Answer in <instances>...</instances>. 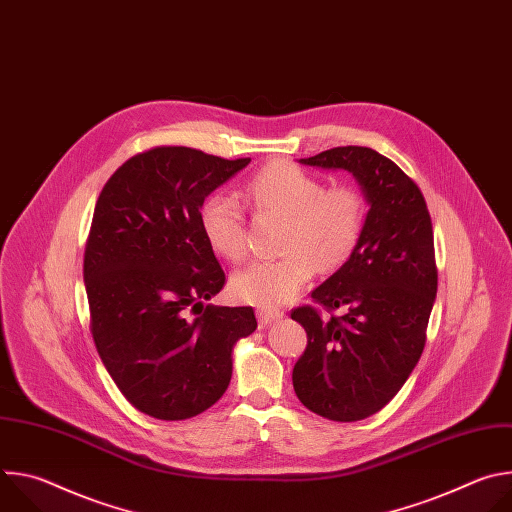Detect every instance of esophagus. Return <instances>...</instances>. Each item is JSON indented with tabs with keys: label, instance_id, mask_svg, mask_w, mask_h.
I'll use <instances>...</instances> for the list:
<instances>
[{
	"label": "esophagus",
	"instance_id": "esophagus-1",
	"mask_svg": "<svg viewBox=\"0 0 512 512\" xmlns=\"http://www.w3.org/2000/svg\"><path fill=\"white\" fill-rule=\"evenodd\" d=\"M257 318H259V328H267L271 322H277L279 318H283V312L277 308H261L257 310Z\"/></svg>",
	"mask_w": 512,
	"mask_h": 512
}]
</instances>
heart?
<instances>
[{
    "instance_id": "obj_1",
    "label": "heart",
    "mask_w": 512,
    "mask_h": 512,
    "mask_svg": "<svg viewBox=\"0 0 512 512\" xmlns=\"http://www.w3.org/2000/svg\"><path fill=\"white\" fill-rule=\"evenodd\" d=\"M253 204L285 216L283 249L277 259H257L231 279L233 296L259 308H275L294 298L316 267H340L354 251L364 227V200L346 184L324 188L314 174L271 162L247 186ZM200 225L212 251L231 261L245 255V214L239 200L216 192L200 210Z\"/></svg>"
}]
</instances>
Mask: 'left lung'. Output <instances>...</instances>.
Returning a JSON list of instances; mask_svg holds the SVG:
<instances>
[{
    "mask_svg": "<svg viewBox=\"0 0 512 512\" xmlns=\"http://www.w3.org/2000/svg\"><path fill=\"white\" fill-rule=\"evenodd\" d=\"M300 162L350 172L369 202L352 255L312 291L326 312L344 314L291 312L308 334L291 375L298 399L326 419L358 421L399 393L423 352L437 294L431 216L417 184L371 148L346 145Z\"/></svg>",
    "mask_w": 512,
    "mask_h": 512,
    "instance_id": "1",
    "label": "left lung"
}]
</instances>
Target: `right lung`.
<instances>
[{
	"label": "right lung",
	"instance_id": "right-lung-1",
	"mask_svg": "<svg viewBox=\"0 0 512 512\" xmlns=\"http://www.w3.org/2000/svg\"><path fill=\"white\" fill-rule=\"evenodd\" d=\"M249 162L162 145L129 158L99 194L83 267L91 332L123 397L150 417L212 407L237 340L257 328L249 306H204L225 271L200 225L204 198Z\"/></svg>",
	"mask_w": 512,
	"mask_h": 512
}]
</instances>
